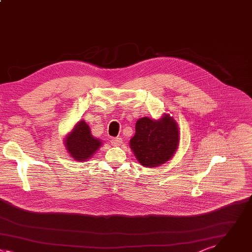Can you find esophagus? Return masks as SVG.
Listing matches in <instances>:
<instances>
[{
  "label": "esophagus",
  "instance_id": "34e87169",
  "mask_svg": "<svg viewBox=\"0 0 252 252\" xmlns=\"http://www.w3.org/2000/svg\"><path fill=\"white\" fill-rule=\"evenodd\" d=\"M111 144L113 146H120L122 144V138L121 137H115L111 139Z\"/></svg>",
  "mask_w": 252,
  "mask_h": 252
}]
</instances>
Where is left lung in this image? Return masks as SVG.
I'll use <instances>...</instances> for the list:
<instances>
[{"label": "left lung", "mask_w": 252, "mask_h": 252, "mask_svg": "<svg viewBox=\"0 0 252 252\" xmlns=\"http://www.w3.org/2000/svg\"><path fill=\"white\" fill-rule=\"evenodd\" d=\"M180 143L177 121L168 113L158 120L142 117L135 125L129 146L140 165L155 168L171 160Z\"/></svg>", "instance_id": "8db88e82"}]
</instances>
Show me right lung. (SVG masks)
Listing matches in <instances>:
<instances>
[{
	"instance_id": "1",
	"label": "right lung",
	"mask_w": 252,
	"mask_h": 252,
	"mask_svg": "<svg viewBox=\"0 0 252 252\" xmlns=\"http://www.w3.org/2000/svg\"><path fill=\"white\" fill-rule=\"evenodd\" d=\"M63 140L69 156L81 163L89 160L103 145L102 140L92 136L88 124L83 119L75 123Z\"/></svg>"
}]
</instances>
